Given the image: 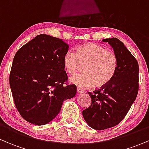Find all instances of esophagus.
I'll return each instance as SVG.
<instances>
[{
	"label": "esophagus",
	"mask_w": 149,
	"mask_h": 149,
	"mask_svg": "<svg viewBox=\"0 0 149 149\" xmlns=\"http://www.w3.org/2000/svg\"><path fill=\"white\" fill-rule=\"evenodd\" d=\"M77 92H78V94H83V93H84L85 91L83 90V89L78 88H77Z\"/></svg>",
	"instance_id": "obj_1"
}]
</instances>
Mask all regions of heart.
<instances>
[{
  "label": "heart",
  "instance_id": "obj_1",
  "mask_svg": "<svg viewBox=\"0 0 149 149\" xmlns=\"http://www.w3.org/2000/svg\"><path fill=\"white\" fill-rule=\"evenodd\" d=\"M116 54L104 46L87 42L76 48L75 53L67 52L63 58L64 69L68 74L73 75L84 65L83 73L69 78L71 84L81 88H102L109 84L118 69Z\"/></svg>",
  "mask_w": 149,
  "mask_h": 149
}]
</instances>
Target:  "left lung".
Here are the masks:
<instances>
[{
    "mask_svg": "<svg viewBox=\"0 0 149 149\" xmlns=\"http://www.w3.org/2000/svg\"><path fill=\"white\" fill-rule=\"evenodd\" d=\"M113 49L118 69L111 81L100 90L88 92L92 104L82 113L85 122L97 130L117 125L125 117L139 90V65L136 59L116 38L103 39Z\"/></svg>",
    "mask_w": 149,
    "mask_h": 149,
    "instance_id": "obj_1",
    "label": "left lung"
}]
</instances>
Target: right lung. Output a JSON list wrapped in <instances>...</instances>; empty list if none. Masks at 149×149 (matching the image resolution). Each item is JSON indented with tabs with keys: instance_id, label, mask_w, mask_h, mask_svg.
Returning a JSON list of instances; mask_svg holds the SVG:
<instances>
[{
	"instance_id": "add662e5",
	"label": "right lung",
	"mask_w": 149,
	"mask_h": 149,
	"mask_svg": "<svg viewBox=\"0 0 149 149\" xmlns=\"http://www.w3.org/2000/svg\"><path fill=\"white\" fill-rule=\"evenodd\" d=\"M68 49L62 39L40 34L15 54L10 86L15 107L27 122L48 123L60 112L63 102L76 95V85H64L68 76L63 58Z\"/></svg>"
}]
</instances>
